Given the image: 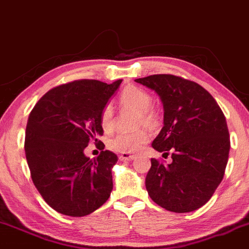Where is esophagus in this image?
Wrapping results in <instances>:
<instances>
[{
    "label": "esophagus",
    "mask_w": 249,
    "mask_h": 249,
    "mask_svg": "<svg viewBox=\"0 0 249 249\" xmlns=\"http://www.w3.org/2000/svg\"><path fill=\"white\" fill-rule=\"evenodd\" d=\"M119 159H121V160H125V161H131V160H133V159H136V155L130 154V153H122V154H119Z\"/></svg>",
    "instance_id": "esophagus-1"
}]
</instances>
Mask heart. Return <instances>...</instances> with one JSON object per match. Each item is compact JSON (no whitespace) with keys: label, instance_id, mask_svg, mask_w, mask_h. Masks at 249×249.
Wrapping results in <instances>:
<instances>
[{"label":"heart","instance_id":"b5f03b06","mask_svg":"<svg viewBox=\"0 0 249 249\" xmlns=\"http://www.w3.org/2000/svg\"><path fill=\"white\" fill-rule=\"evenodd\" d=\"M119 104L123 109H131L139 112L138 125L155 127L158 117L152 107V96L147 91L137 87H128L119 96ZM101 126L104 132H111L115 127V115L111 106H106L101 112ZM149 140V133L146 130L134 132H122L109 142V147L119 153H136L139 152Z\"/></svg>","mask_w":249,"mask_h":249}]
</instances>
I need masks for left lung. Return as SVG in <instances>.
Returning <instances> with one entry per match:
<instances>
[{"label":"left lung","mask_w":249,"mask_h":249,"mask_svg":"<svg viewBox=\"0 0 249 249\" xmlns=\"http://www.w3.org/2000/svg\"><path fill=\"white\" fill-rule=\"evenodd\" d=\"M154 90L163 104V127L152 147L168 155L152 159L146 189L153 202L178 213L195 211L211 198L225 174L230 153L226 119L210 92L170 74L134 80Z\"/></svg>","instance_id":"left-lung-1"}]
</instances>
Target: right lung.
<instances>
[{
  "instance_id": "obj_1",
  "label": "right lung",
  "mask_w": 249,
  "mask_h": 249,
  "mask_svg": "<svg viewBox=\"0 0 249 249\" xmlns=\"http://www.w3.org/2000/svg\"><path fill=\"white\" fill-rule=\"evenodd\" d=\"M121 83L73 81L47 91L30 112L24 143L30 173L45 202L59 213L83 217L110 197L118 158L103 151L98 137L102 110ZM89 141L102 149L94 160L83 153Z\"/></svg>"
}]
</instances>
